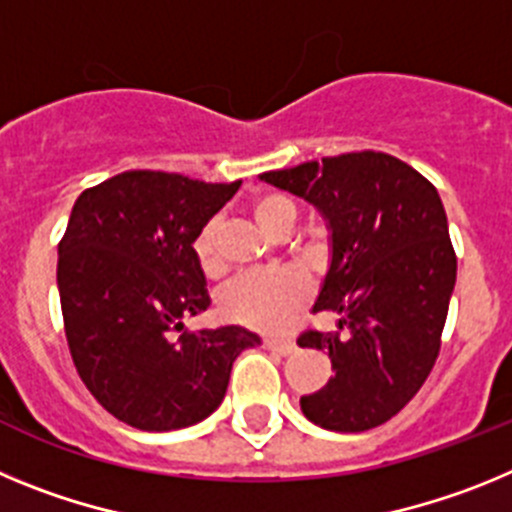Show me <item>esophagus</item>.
Returning a JSON list of instances; mask_svg holds the SVG:
<instances>
[{"label":"esophagus","mask_w":512,"mask_h":512,"mask_svg":"<svg viewBox=\"0 0 512 512\" xmlns=\"http://www.w3.org/2000/svg\"><path fill=\"white\" fill-rule=\"evenodd\" d=\"M264 346L269 348V351H274V354H282V356H289L295 354L297 351V343L292 341V338H264Z\"/></svg>","instance_id":"34e87169"}]
</instances>
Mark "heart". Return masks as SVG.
<instances>
[{
  "label": "heart",
  "mask_w": 512,
  "mask_h": 512,
  "mask_svg": "<svg viewBox=\"0 0 512 512\" xmlns=\"http://www.w3.org/2000/svg\"><path fill=\"white\" fill-rule=\"evenodd\" d=\"M251 215L266 233L277 235L282 228L295 225L297 205L284 194H264L259 200H253ZM194 256L205 277H217L223 271L215 223H207L200 230L194 241ZM307 300H310V284L300 271H256L225 289L220 295V312L248 328L284 330L300 318Z\"/></svg>",
  "instance_id": "b5f03b06"
}]
</instances>
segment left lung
<instances>
[{
    "instance_id": "obj_1",
    "label": "left lung",
    "mask_w": 512,
    "mask_h": 512,
    "mask_svg": "<svg viewBox=\"0 0 512 512\" xmlns=\"http://www.w3.org/2000/svg\"><path fill=\"white\" fill-rule=\"evenodd\" d=\"M261 182L310 202L330 233L312 312H336L338 330H305L297 343L325 351L333 377L300 397L302 413L325 431L377 428L413 400L438 359L456 284L441 197L413 166L377 151L266 171Z\"/></svg>"
}]
</instances>
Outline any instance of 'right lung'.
<instances>
[{"instance_id":"right-lung-1","label":"right lung","mask_w":512,"mask_h":512,"mask_svg":"<svg viewBox=\"0 0 512 512\" xmlns=\"http://www.w3.org/2000/svg\"><path fill=\"white\" fill-rule=\"evenodd\" d=\"M241 182L122 171L84 189L58 243V295L76 372L107 413L164 433L215 413L241 351V325L182 332L210 307L194 241Z\"/></svg>"}]
</instances>
